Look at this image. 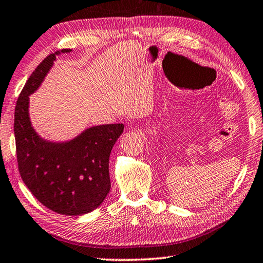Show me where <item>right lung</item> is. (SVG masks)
Returning <instances> with one entry per match:
<instances>
[{
	"label": "right lung",
	"instance_id": "right-lung-1",
	"mask_svg": "<svg viewBox=\"0 0 263 263\" xmlns=\"http://www.w3.org/2000/svg\"><path fill=\"white\" fill-rule=\"evenodd\" d=\"M71 51L49 55L29 77L16 103L14 133L21 177L34 197L56 213L78 216L95 211L109 194L110 154L124 125L91 126L65 141L44 139L36 132L29 96L39 90L56 56Z\"/></svg>",
	"mask_w": 263,
	"mask_h": 263
}]
</instances>
